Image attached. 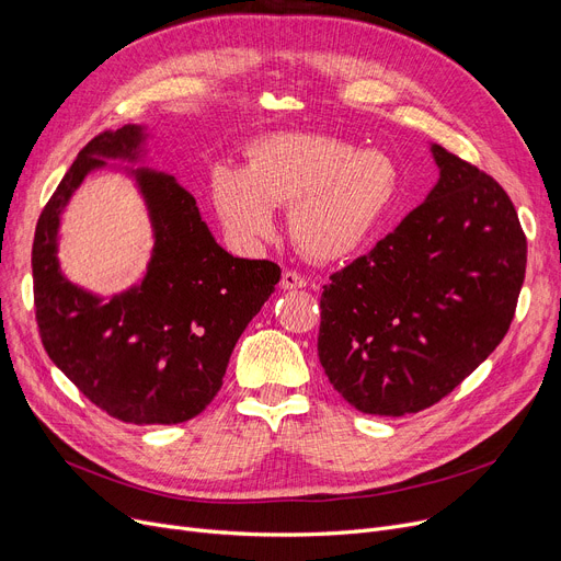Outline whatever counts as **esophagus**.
<instances>
[{"label":"esophagus","instance_id":"esophagus-1","mask_svg":"<svg viewBox=\"0 0 561 561\" xmlns=\"http://www.w3.org/2000/svg\"><path fill=\"white\" fill-rule=\"evenodd\" d=\"M279 286H282V288H286V290H293V288H307V286H309V279H307L302 273H298V271H284V273H282V282H279Z\"/></svg>","mask_w":561,"mask_h":561}]
</instances>
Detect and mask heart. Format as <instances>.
I'll return each instance as SVG.
<instances>
[{
    "label": "heart",
    "instance_id": "b5f03b06",
    "mask_svg": "<svg viewBox=\"0 0 561 561\" xmlns=\"http://www.w3.org/2000/svg\"><path fill=\"white\" fill-rule=\"evenodd\" d=\"M396 188L398 170L385 152L296 131L259 138L243 170L216 165L209 182L214 209L236 241L271 236L273 206H290V239L318 261L355 252L389 211Z\"/></svg>",
    "mask_w": 561,
    "mask_h": 561
}]
</instances>
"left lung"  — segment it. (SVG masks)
<instances>
[{
  "mask_svg": "<svg viewBox=\"0 0 561 561\" xmlns=\"http://www.w3.org/2000/svg\"><path fill=\"white\" fill-rule=\"evenodd\" d=\"M440 180L320 298L318 359L364 414H416L453 393L505 339L527 241L491 174L432 145Z\"/></svg>",
  "mask_w": 561,
  "mask_h": 561,
  "instance_id": "8db88e82",
  "label": "left lung"
}]
</instances>
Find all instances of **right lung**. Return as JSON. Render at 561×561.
Returning a JSON list of instances; mask_svg holds the SVG:
<instances>
[{
    "mask_svg": "<svg viewBox=\"0 0 561 561\" xmlns=\"http://www.w3.org/2000/svg\"><path fill=\"white\" fill-rule=\"evenodd\" d=\"M140 140L131 125L98 134L56 186L34 236V305L49 359L98 409L123 423L174 425L216 398L236 341L282 268L225 252L174 176L138 170L157 236L142 284L102 305L64 279L56 261L64 204L102 157L134 159Z\"/></svg>",
    "mask_w": 561,
    "mask_h": 561,
    "instance_id": "add662e5",
    "label": "right lung"
}]
</instances>
